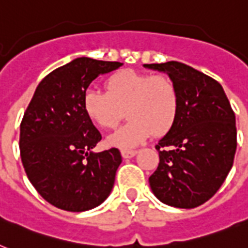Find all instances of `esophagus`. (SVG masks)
Segmentation results:
<instances>
[{"label": "esophagus", "mask_w": 248, "mask_h": 248, "mask_svg": "<svg viewBox=\"0 0 248 248\" xmlns=\"http://www.w3.org/2000/svg\"><path fill=\"white\" fill-rule=\"evenodd\" d=\"M136 153H138V152L132 151V149H124V151H121V155H122L124 158H131V157H134Z\"/></svg>", "instance_id": "1"}]
</instances>
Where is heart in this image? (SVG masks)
<instances>
[{"instance_id": "1", "label": "heart", "mask_w": 248, "mask_h": 248, "mask_svg": "<svg viewBox=\"0 0 248 248\" xmlns=\"http://www.w3.org/2000/svg\"><path fill=\"white\" fill-rule=\"evenodd\" d=\"M105 90L90 89L83 96L86 116L103 130H113L124 118L128 121L109 138L118 148L139 145L152 135H163L172 127L179 113V90L165 75L124 69L109 76Z\"/></svg>"}]
</instances>
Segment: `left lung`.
<instances>
[{"label": "left lung", "instance_id": "left-lung-1", "mask_svg": "<svg viewBox=\"0 0 248 248\" xmlns=\"http://www.w3.org/2000/svg\"><path fill=\"white\" fill-rule=\"evenodd\" d=\"M166 72L179 90V113L155 145L158 167L149 177L155 196L179 208L201 206L231 171L237 149L235 114L216 79L179 62L145 64Z\"/></svg>", "mask_w": 248, "mask_h": 248}]
</instances>
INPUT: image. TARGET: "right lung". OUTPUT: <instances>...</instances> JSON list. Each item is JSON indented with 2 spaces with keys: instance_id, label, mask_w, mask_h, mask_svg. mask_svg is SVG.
<instances>
[{
  "instance_id": "right-lung-1",
  "label": "right lung",
  "mask_w": 248,
  "mask_h": 248,
  "mask_svg": "<svg viewBox=\"0 0 248 248\" xmlns=\"http://www.w3.org/2000/svg\"><path fill=\"white\" fill-rule=\"evenodd\" d=\"M118 62L77 58L48 73L37 86L20 124V157L29 181L52 206L71 212L103 203L122 162L112 148L91 149L101 140L83 109L93 79L120 68Z\"/></svg>"
}]
</instances>
